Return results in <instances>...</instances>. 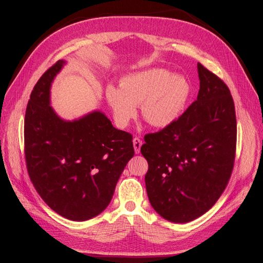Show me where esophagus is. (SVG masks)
<instances>
[{
	"label": "esophagus",
	"instance_id": "obj_1",
	"mask_svg": "<svg viewBox=\"0 0 263 263\" xmlns=\"http://www.w3.org/2000/svg\"><path fill=\"white\" fill-rule=\"evenodd\" d=\"M133 144H134V149H135V153L139 154L140 153V147L142 145V141L140 140V138L138 137H135L133 139Z\"/></svg>",
	"mask_w": 263,
	"mask_h": 263
}]
</instances>
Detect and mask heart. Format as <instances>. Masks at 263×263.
<instances>
[{
    "label": "heart",
    "instance_id": "1",
    "mask_svg": "<svg viewBox=\"0 0 263 263\" xmlns=\"http://www.w3.org/2000/svg\"><path fill=\"white\" fill-rule=\"evenodd\" d=\"M190 94L191 86L185 78L155 68L124 77L119 89L108 85L106 100L116 124L122 128L137 116L139 105L149 125L165 128L182 115Z\"/></svg>",
    "mask_w": 263,
    "mask_h": 263
}]
</instances>
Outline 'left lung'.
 <instances>
[{
	"label": "left lung",
	"mask_w": 263,
	"mask_h": 263,
	"mask_svg": "<svg viewBox=\"0 0 263 263\" xmlns=\"http://www.w3.org/2000/svg\"><path fill=\"white\" fill-rule=\"evenodd\" d=\"M200 91L177 122L147 134L140 151L148 161L149 202L164 219L187 222L217 202L234 169L235 104L228 86L197 63Z\"/></svg>",
	"instance_id": "1"
}]
</instances>
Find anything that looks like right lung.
Instances as JSON below:
<instances>
[{
  "label": "right lung",
  "mask_w": 263,
  "mask_h": 263,
  "mask_svg": "<svg viewBox=\"0 0 263 263\" xmlns=\"http://www.w3.org/2000/svg\"><path fill=\"white\" fill-rule=\"evenodd\" d=\"M58 60L41 77L28 101L24 141L28 176L55 213L74 221L98 216L135 151L132 134L116 129L95 110L63 121L50 106V86L65 65Z\"/></svg>",
  "instance_id": "obj_1"
}]
</instances>
